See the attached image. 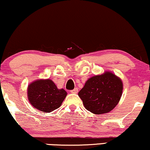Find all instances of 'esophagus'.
I'll use <instances>...</instances> for the list:
<instances>
[{"label": "esophagus", "mask_w": 150, "mask_h": 150, "mask_svg": "<svg viewBox=\"0 0 150 150\" xmlns=\"http://www.w3.org/2000/svg\"><path fill=\"white\" fill-rule=\"evenodd\" d=\"M71 92L72 93H77V92H78V88H74L73 90H72Z\"/></svg>", "instance_id": "obj_1"}]
</instances>
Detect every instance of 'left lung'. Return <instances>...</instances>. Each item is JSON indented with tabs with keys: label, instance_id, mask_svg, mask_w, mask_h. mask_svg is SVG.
<instances>
[{
	"label": "left lung",
	"instance_id": "8db88e82",
	"mask_svg": "<svg viewBox=\"0 0 150 150\" xmlns=\"http://www.w3.org/2000/svg\"><path fill=\"white\" fill-rule=\"evenodd\" d=\"M122 90V79L112 72L105 71L88 79L78 96L86 109L94 114H104L116 107Z\"/></svg>",
	"mask_w": 150,
	"mask_h": 150
}]
</instances>
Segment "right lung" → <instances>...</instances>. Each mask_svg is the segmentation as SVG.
Instances as JSON below:
<instances>
[{
	"mask_svg": "<svg viewBox=\"0 0 150 150\" xmlns=\"http://www.w3.org/2000/svg\"><path fill=\"white\" fill-rule=\"evenodd\" d=\"M30 103L38 110L50 113L58 109L67 96L63 88L59 89L50 79H36L28 86Z\"/></svg>",
	"mask_w": 150,
	"mask_h": 150,
	"instance_id": "right-lung-1",
	"label": "right lung"
}]
</instances>
